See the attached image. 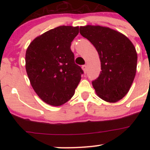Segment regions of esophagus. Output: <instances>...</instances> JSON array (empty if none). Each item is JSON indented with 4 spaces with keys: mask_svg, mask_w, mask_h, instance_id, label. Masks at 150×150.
I'll use <instances>...</instances> for the list:
<instances>
[{
    "mask_svg": "<svg viewBox=\"0 0 150 150\" xmlns=\"http://www.w3.org/2000/svg\"><path fill=\"white\" fill-rule=\"evenodd\" d=\"M82 69L83 70L84 73H86V72H87V66L86 65H83L82 66Z\"/></svg>",
    "mask_w": 150,
    "mask_h": 150,
    "instance_id": "esophagus-1",
    "label": "esophagus"
}]
</instances>
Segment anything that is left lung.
<instances>
[{
  "instance_id": "8db88e82",
  "label": "left lung",
  "mask_w": 150,
  "mask_h": 150,
  "mask_svg": "<svg viewBox=\"0 0 150 150\" xmlns=\"http://www.w3.org/2000/svg\"><path fill=\"white\" fill-rule=\"evenodd\" d=\"M80 33L96 48L101 62L99 78L92 82L96 95L115 103L129 91L137 72V53L122 33L107 27L86 25Z\"/></svg>"
}]
</instances>
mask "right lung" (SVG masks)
<instances>
[{
	"mask_svg": "<svg viewBox=\"0 0 150 150\" xmlns=\"http://www.w3.org/2000/svg\"><path fill=\"white\" fill-rule=\"evenodd\" d=\"M78 33V26L57 27L36 37L27 48L25 67L30 84L49 105L65 104L81 81L83 72L70 49Z\"/></svg>",
	"mask_w": 150,
	"mask_h": 150,
	"instance_id": "1",
	"label": "right lung"
}]
</instances>
